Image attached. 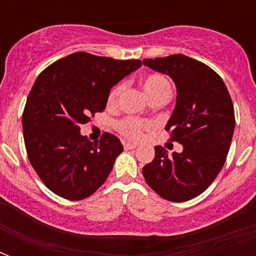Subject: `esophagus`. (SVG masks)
<instances>
[{
    "mask_svg": "<svg viewBox=\"0 0 256 256\" xmlns=\"http://www.w3.org/2000/svg\"><path fill=\"white\" fill-rule=\"evenodd\" d=\"M124 148L126 150H132V148H136V144H130V142H124Z\"/></svg>",
    "mask_w": 256,
    "mask_h": 256,
    "instance_id": "obj_1",
    "label": "esophagus"
}]
</instances>
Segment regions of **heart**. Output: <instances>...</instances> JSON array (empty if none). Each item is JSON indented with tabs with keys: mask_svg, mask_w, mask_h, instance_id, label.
Listing matches in <instances>:
<instances>
[{
	"mask_svg": "<svg viewBox=\"0 0 256 256\" xmlns=\"http://www.w3.org/2000/svg\"><path fill=\"white\" fill-rule=\"evenodd\" d=\"M140 85L144 88V94L148 96V100H152V96H160V94H164V92H170L171 88L170 84L164 76L160 74H148L146 77L142 78L140 81ZM120 86H116L112 88L110 94L108 96V106H112L116 104V96H120ZM152 124L148 122H144V120H136V118H124L120 122H118L116 124V128L118 132L122 134L124 136L128 138V140H140L142 134H144V130L150 128Z\"/></svg>",
	"mask_w": 256,
	"mask_h": 256,
	"instance_id": "heart-1",
	"label": "heart"
}]
</instances>
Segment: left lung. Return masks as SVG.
Returning a JSON list of instances; mask_svg holds the SVG:
<instances>
[{"instance_id": "obj_1", "label": "left lung", "mask_w": 256, "mask_h": 256, "mask_svg": "<svg viewBox=\"0 0 256 256\" xmlns=\"http://www.w3.org/2000/svg\"><path fill=\"white\" fill-rule=\"evenodd\" d=\"M144 65L168 74L176 86V104L166 130L183 150L168 156L156 146L154 160L142 172L162 198L186 202L202 194L226 162L235 128L232 100L214 70L183 54L148 58Z\"/></svg>"}]
</instances>
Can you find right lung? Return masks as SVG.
I'll return each instance as SVG.
<instances>
[{
  "label": "right lung",
  "mask_w": 256,
  "mask_h": 256,
  "mask_svg": "<svg viewBox=\"0 0 256 256\" xmlns=\"http://www.w3.org/2000/svg\"><path fill=\"white\" fill-rule=\"evenodd\" d=\"M140 66V60L78 52L38 76L28 96L22 128L30 164L54 194L81 200L108 179L124 146L110 132L90 142L80 126L104 112L110 88Z\"/></svg>",
  "instance_id": "obj_1"
}]
</instances>
